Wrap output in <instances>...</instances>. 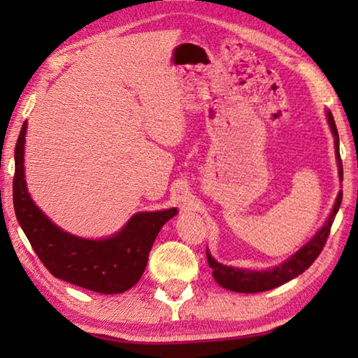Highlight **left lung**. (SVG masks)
<instances>
[{
    "instance_id": "1",
    "label": "left lung",
    "mask_w": 358,
    "mask_h": 358,
    "mask_svg": "<svg viewBox=\"0 0 358 358\" xmlns=\"http://www.w3.org/2000/svg\"><path fill=\"white\" fill-rule=\"evenodd\" d=\"M327 120H329V124L333 132V137H335V151H336V159H338V173L339 178L343 180V161L341 156H339V137H338V129L335 124V120H333V115L327 112ZM343 201V191H339L336 202L333 205V210L329 216V220L322 226V229L314 235V237L308 241V243L300 248L292 257H289L286 262L281 264L280 266H275L273 270L268 271H252V270H241V268H234V266L222 265L210 256L207 251V259L210 268L213 270V278L216 282L222 286L224 289L232 290V292H241V294H256V292H265V290L275 289L281 284H286L287 281L294 280L303 271L308 270L311 266L314 260L322 252L324 246L327 243V238L330 235L331 224L335 221V216L339 210V205Z\"/></svg>"
}]
</instances>
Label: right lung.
<instances>
[{"mask_svg":"<svg viewBox=\"0 0 358 358\" xmlns=\"http://www.w3.org/2000/svg\"><path fill=\"white\" fill-rule=\"evenodd\" d=\"M27 121L15 145V173L12 183L17 221L34 252L59 280L99 294H121L136 286L148 262V254L161 227L177 215V208L137 213L117 235L85 240L57 227L29 197L23 151Z\"/></svg>","mask_w":358,"mask_h":358,"instance_id":"obj_1","label":"right lung"}]
</instances>
